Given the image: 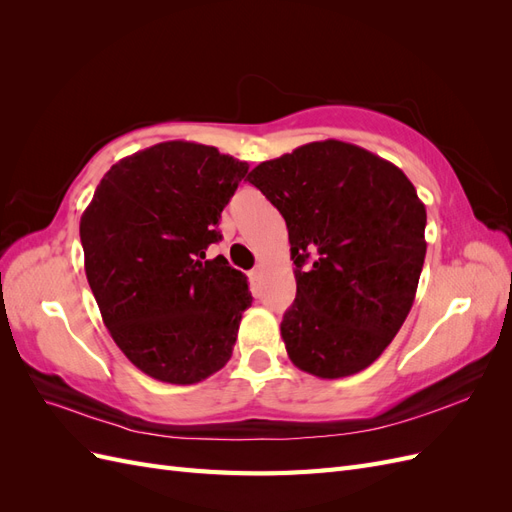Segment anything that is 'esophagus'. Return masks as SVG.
I'll return each mask as SVG.
<instances>
[{"mask_svg": "<svg viewBox=\"0 0 512 512\" xmlns=\"http://www.w3.org/2000/svg\"><path fill=\"white\" fill-rule=\"evenodd\" d=\"M258 277H260V269H254V271H250V280H252V282H256Z\"/></svg>", "mask_w": 512, "mask_h": 512, "instance_id": "34e87169", "label": "esophagus"}]
</instances>
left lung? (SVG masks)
Here are the masks:
<instances>
[{"label": "left lung", "mask_w": 512, "mask_h": 512, "mask_svg": "<svg viewBox=\"0 0 512 512\" xmlns=\"http://www.w3.org/2000/svg\"><path fill=\"white\" fill-rule=\"evenodd\" d=\"M247 181L286 220L297 299L284 314L290 361L335 380L393 342L423 271L427 211L404 170L344 141L258 164Z\"/></svg>", "instance_id": "obj_1"}]
</instances>
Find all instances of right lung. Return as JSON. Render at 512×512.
<instances>
[{
  "mask_svg": "<svg viewBox=\"0 0 512 512\" xmlns=\"http://www.w3.org/2000/svg\"><path fill=\"white\" fill-rule=\"evenodd\" d=\"M247 162L215 147L166 141L119 160L81 218L87 282L108 333L143 374L196 384L220 371L252 305L224 256L220 215Z\"/></svg>",
  "mask_w": 512,
  "mask_h": 512,
  "instance_id": "right-lung-1",
  "label": "right lung"
}]
</instances>
